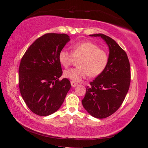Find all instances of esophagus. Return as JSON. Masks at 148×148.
I'll use <instances>...</instances> for the list:
<instances>
[{"mask_svg": "<svg viewBox=\"0 0 148 148\" xmlns=\"http://www.w3.org/2000/svg\"><path fill=\"white\" fill-rule=\"evenodd\" d=\"M71 86L72 87H75V86H76L77 85V83H76V82H74V81H71Z\"/></svg>", "mask_w": 148, "mask_h": 148, "instance_id": "obj_1", "label": "esophagus"}]
</instances>
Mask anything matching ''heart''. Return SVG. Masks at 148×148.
Masks as SVG:
<instances>
[{
    "mask_svg": "<svg viewBox=\"0 0 148 148\" xmlns=\"http://www.w3.org/2000/svg\"><path fill=\"white\" fill-rule=\"evenodd\" d=\"M74 58H79V67L71 68L64 71V76L75 82H79L90 74L99 76L104 71L108 62V55L99 46L90 41L75 44L72 47V53L65 48L58 53V60L64 67H68L73 62Z\"/></svg>",
    "mask_w": 148,
    "mask_h": 148,
    "instance_id": "b5f03b06",
    "label": "heart"
}]
</instances>
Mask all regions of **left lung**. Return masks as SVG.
Here are the masks:
<instances>
[{"mask_svg": "<svg viewBox=\"0 0 148 148\" xmlns=\"http://www.w3.org/2000/svg\"><path fill=\"white\" fill-rule=\"evenodd\" d=\"M90 36L101 37L109 53L104 71L86 87L82 104L91 116L102 119L114 113L123 102L130 86V66L127 53L111 37L102 34Z\"/></svg>", "mask_w": 148, "mask_h": 148, "instance_id": "left-lung-1", "label": "left lung"}]
</instances>
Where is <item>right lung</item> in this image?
<instances>
[{"mask_svg": "<svg viewBox=\"0 0 148 148\" xmlns=\"http://www.w3.org/2000/svg\"><path fill=\"white\" fill-rule=\"evenodd\" d=\"M70 37L49 33L36 39L25 53L19 67V88L22 98L36 114L46 116L60 108L69 90V79L62 75L58 53Z\"/></svg>", "mask_w": 148, "mask_h": 148, "instance_id": "obj_1", "label": "right lung"}]
</instances>
